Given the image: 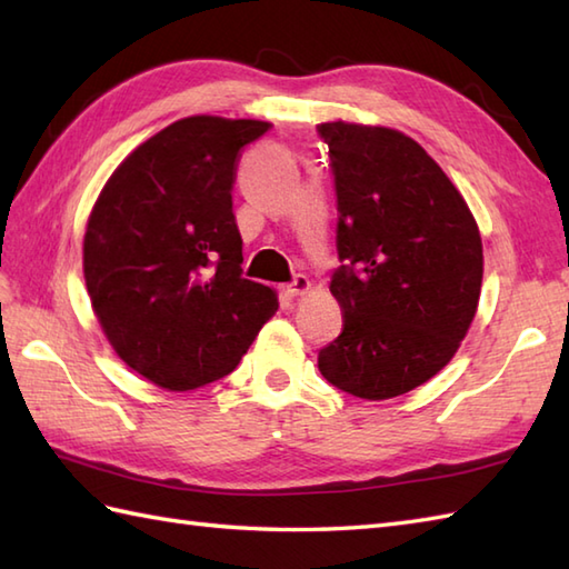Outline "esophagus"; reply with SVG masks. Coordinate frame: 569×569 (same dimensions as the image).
Instances as JSON below:
<instances>
[{
    "instance_id": "34e87169",
    "label": "esophagus",
    "mask_w": 569,
    "mask_h": 569,
    "mask_svg": "<svg viewBox=\"0 0 569 569\" xmlns=\"http://www.w3.org/2000/svg\"><path fill=\"white\" fill-rule=\"evenodd\" d=\"M283 296H288V298H298V296H303V293H308L310 291V281H308V276H303V273H298L291 283H286L283 288Z\"/></svg>"
}]
</instances>
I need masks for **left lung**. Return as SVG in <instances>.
Masks as SVG:
<instances>
[{
    "label": "left lung",
    "mask_w": 569,
    "mask_h": 569,
    "mask_svg": "<svg viewBox=\"0 0 569 569\" xmlns=\"http://www.w3.org/2000/svg\"><path fill=\"white\" fill-rule=\"evenodd\" d=\"M337 192L330 291L342 332L318 367L367 401L413 391L457 352L475 320L485 257L465 198L418 141L386 127L328 122Z\"/></svg>",
    "instance_id": "8db88e82"
}]
</instances>
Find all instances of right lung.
I'll return each mask as SVG.
<instances>
[{
    "instance_id": "add662e5",
    "label": "right lung",
    "mask_w": 569,
    "mask_h": 569,
    "mask_svg": "<svg viewBox=\"0 0 569 569\" xmlns=\"http://www.w3.org/2000/svg\"><path fill=\"white\" fill-rule=\"evenodd\" d=\"M259 119L186 117L143 141L107 180L84 229V283L127 367L168 391L227 377L278 310L241 278L232 212L239 151Z\"/></svg>"
}]
</instances>
